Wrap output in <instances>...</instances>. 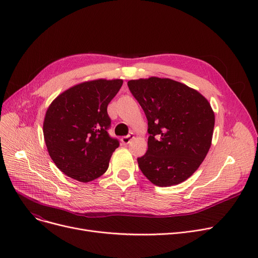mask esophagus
<instances>
[{"mask_svg": "<svg viewBox=\"0 0 258 258\" xmlns=\"http://www.w3.org/2000/svg\"><path fill=\"white\" fill-rule=\"evenodd\" d=\"M135 138V135L133 134V133H131L130 135H127V136H124V137H122L121 138V142L123 143L124 145H126V144H128L133 139Z\"/></svg>", "mask_w": 258, "mask_h": 258, "instance_id": "1", "label": "esophagus"}]
</instances>
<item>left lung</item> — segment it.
Returning <instances> with one entry per match:
<instances>
[{"mask_svg":"<svg viewBox=\"0 0 258 258\" xmlns=\"http://www.w3.org/2000/svg\"><path fill=\"white\" fill-rule=\"evenodd\" d=\"M127 86L148 122L147 152L137 159L141 171L161 187L184 182L211 146L214 113L210 103L198 91L169 78L130 80Z\"/></svg>","mask_w":258,"mask_h":258,"instance_id":"8db88e82","label":"left lung"}]
</instances>
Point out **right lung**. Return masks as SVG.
Here are the masks:
<instances>
[{"instance_id": "1", "label": "right lung", "mask_w": 258, "mask_h": 258, "mask_svg": "<svg viewBox=\"0 0 258 258\" xmlns=\"http://www.w3.org/2000/svg\"><path fill=\"white\" fill-rule=\"evenodd\" d=\"M123 80L97 79L76 85L52 101L44 120L48 153L66 175L90 182L102 175L119 141L107 133V105Z\"/></svg>"}]
</instances>
